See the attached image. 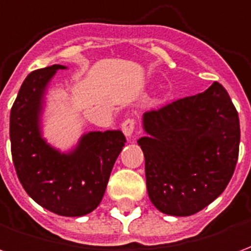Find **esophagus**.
I'll return each mask as SVG.
<instances>
[{"label":"esophagus","instance_id":"1","mask_svg":"<svg viewBox=\"0 0 251 251\" xmlns=\"http://www.w3.org/2000/svg\"><path fill=\"white\" fill-rule=\"evenodd\" d=\"M122 131H124V134L126 137H131L133 136V133H134V127H136V121L133 120V118H127L122 122Z\"/></svg>","mask_w":251,"mask_h":251}]
</instances>
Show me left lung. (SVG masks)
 Masks as SVG:
<instances>
[{"instance_id": "left-lung-1", "label": "left lung", "mask_w": 251, "mask_h": 251, "mask_svg": "<svg viewBox=\"0 0 251 251\" xmlns=\"http://www.w3.org/2000/svg\"><path fill=\"white\" fill-rule=\"evenodd\" d=\"M149 199L163 214L194 215L226 189L239 153V118L225 87L177 99L142 117Z\"/></svg>"}]
</instances>
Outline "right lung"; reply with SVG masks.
I'll use <instances>...</instances> for the list:
<instances>
[{"mask_svg":"<svg viewBox=\"0 0 251 251\" xmlns=\"http://www.w3.org/2000/svg\"><path fill=\"white\" fill-rule=\"evenodd\" d=\"M53 64L30 72L10 110V147L20 183L37 204L62 216H83L103 198L126 138L121 130L88 131L62 153L43 138L41 114Z\"/></svg>","mask_w":251,"mask_h":251,"instance_id":"add662e5","label":"right lung"}]
</instances>
